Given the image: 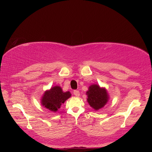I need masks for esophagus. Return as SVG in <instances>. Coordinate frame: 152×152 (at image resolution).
<instances>
[{
    "label": "esophagus",
    "instance_id": "esophagus-1",
    "mask_svg": "<svg viewBox=\"0 0 152 152\" xmlns=\"http://www.w3.org/2000/svg\"><path fill=\"white\" fill-rule=\"evenodd\" d=\"M73 93H74V95L76 96H80V92H79V91H78V90H74Z\"/></svg>",
    "mask_w": 152,
    "mask_h": 152
}]
</instances>
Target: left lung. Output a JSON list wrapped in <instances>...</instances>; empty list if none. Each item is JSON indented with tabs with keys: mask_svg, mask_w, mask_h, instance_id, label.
Segmentation results:
<instances>
[{
	"mask_svg": "<svg viewBox=\"0 0 152 152\" xmlns=\"http://www.w3.org/2000/svg\"><path fill=\"white\" fill-rule=\"evenodd\" d=\"M88 102L95 110L102 108L108 102V95L104 88H101L98 85H92L87 91Z\"/></svg>",
	"mask_w": 152,
	"mask_h": 152,
	"instance_id": "obj_1",
	"label": "left lung"
}]
</instances>
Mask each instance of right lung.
<instances>
[{"label":"right lung","instance_id":"right-lung-1","mask_svg":"<svg viewBox=\"0 0 152 152\" xmlns=\"http://www.w3.org/2000/svg\"><path fill=\"white\" fill-rule=\"evenodd\" d=\"M71 96L69 91L63 92L59 86H55L49 91L44 93L42 104L50 110L56 112L60 108L61 104Z\"/></svg>","mask_w":152,"mask_h":152}]
</instances>
